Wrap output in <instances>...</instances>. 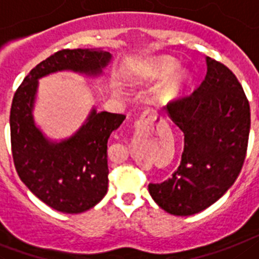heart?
Instances as JSON below:
<instances>
[{
    "mask_svg": "<svg viewBox=\"0 0 259 259\" xmlns=\"http://www.w3.org/2000/svg\"><path fill=\"white\" fill-rule=\"evenodd\" d=\"M179 67V61H176L175 58H157V60H155V61H152L151 64H148L146 66L145 76L146 79H164V78H168V76L176 73ZM188 79V74L184 73V71L175 74L161 90V96L164 99H167V100L179 98L185 90Z\"/></svg>",
    "mask_w": 259,
    "mask_h": 259,
    "instance_id": "b5f03b06",
    "label": "heart"
}]
</instances>
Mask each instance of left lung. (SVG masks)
<instances>
[{
  "mask_svg": "<svg viewBox=\"0 0 259 259\" xmlns=\"http://www.w3.org/2000/svg\"><path fill=\"white\" fill-rule=\"evenodd\" d=\"M203 82L188 96L167 105L184 133L177 170L148 192L164 211L188 217L223 197L244 164L250 132V107L242 86L226 65L206 57Z\"/></svg>",
  "mask_w": 259,
  "mask_h": 259,
  "instance_id": "obj_1",
  "label": "left lung"
}]
</instances>
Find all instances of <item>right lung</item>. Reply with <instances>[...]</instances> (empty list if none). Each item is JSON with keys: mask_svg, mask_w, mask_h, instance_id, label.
Segmentation results:
<instances>
[{"mask_svg": "<svg viewBox=\"0 0 259 259\" xmlns=\"http://www.w3.org/2000/svg\"><path fill=\"white\" fill-rule=\"evenodd\" d=\"M100 49H62L36 65L15 91L10 109L11 152L18 176L49 207L79 213L102 201L108 190L107 143L125 114L92 109L70 138L52 142L33 121L39 79L71 70L99 75L111 61Z\"/></svg>", "mask_w": 259, "mask_h": 259, "instance_id": "obj_1", "label": "right lung"}]
</instances>
